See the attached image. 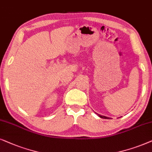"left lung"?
I'll use <instances>...</instances> for the list:
<instances>
[{
  "label": "left lung",
  "instance_id": "8db88e82",
  "mask_svg": "<svg viewBox=\"0 0 152 152\" xmlns=\"http://www.w3.org/2000/svg\"><path fill=\"white\" fill-rule=\"evenodd\" d=\"M99 117H101V118H103V119H109V117H106V116H103V115H98Z\"/></svg>",
  "mask_w": 152,
  "mask_h": 152
}]
</instances>
